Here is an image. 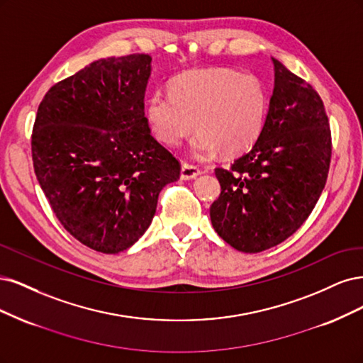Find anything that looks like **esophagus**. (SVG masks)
<instances>
[{
  "label": "esophagus",
  "instance_id": "34e87169",
  "mask_svg": "<svg viewBox=\"0 0 363 363\" xmlns=\"http://www.w3.org/2000/svg\"><path fill=\"white\" fill-rule=\"evenodd\" d=\"M199 174H201V169H199L197 166L189 164V162H184V164H182V169H181V179H184V181H190V179L197 178Z\"/></svg>",
  "mask_w": 363,
  "mask_h": 363
}]
</instances>
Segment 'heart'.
<instances>
[{"instance_id":"heart-1","label":"heart","mask_w":363,"mask_h":363,"mask_svg":"<svg viewBox=\"0 0 363 363\" xmlns=\"http://www.w3.org/2000/svg\"><path fill=\"white\" fill-rule=\"evenodd\" d=\"M267 116V93L258 78L232 69H201L174 78L170 95L157 91L146 104V118L157 138L178 146L194 128L197 158L238 155L259 138Z\"/></svg>"}]
</instances>
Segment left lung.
I'll list each match as a JSON object with an SVG mask.
<instances>
[{"label": "left lung", "instance_id": "left-lung-1", "mask_svg": "<svg viewBox=\"0 0 363 363\" xmlns=\"http://www.w3.org/2000/svg\"><path fill=\"white\" fill-rule=\"evenodd\" d=\"M274 90L262 133L249 152L217 167L221 193L211 223L233 249L259 253L305 223L324 190L332 158L324 104L276 58Z\"/></svg>", "mask_w": 363, "mask_h": 363}]
</instances>
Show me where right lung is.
Here are the masks:
<instances>
[{
    "instance_id": "right-lung-1",
    "label": "right lung",
    "mask_w": 363,
    "mask_h": 363,
    "mask_svg": "<svg viewBox=\"0 0 363 363\" xmlns=\"http://www.w3.org/2000/svg\"><path fill=\"white\" fill-rule=\"evenodd\" d=\"M150 55L101 58L54 84L31 134L33 167L63 228L101 253L126 250L181 164L150 134Z\"/></svg>"
}]
</instances>
